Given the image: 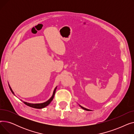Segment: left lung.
<instances>
[{"instance_id":"obj_1","label":"left lung","mask_w":134,"mask_h":134,"mask_svg":"<svg viewBox=\"0 0 134 134\" xmlns=\"http://www.w3.org/2000/svg\"><path fill=\"white\" fill-rule=\"evenodd\" d=\"M79 106L82 109H83V110H86V111H91V110H89V109H86V108H83V107H81L80 105H79Z\"/></svg>"}]
</instances>
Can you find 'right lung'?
Returning <instances> with one entry per match:
<instances>
[{"label": "right lung", "mask_w": 134, "mask_h": 134, "mask_svg": "<svg viewBox=\"0 0 134 134\" xmlns=\"http://www.w3.org/2000/svg\"><path fill=\"white\" fill-rule=\"evenodd\" d=\"M9 88L11 91V92L15 95V94H14V92L13 91H12V88H11L9 83ZM56 88H57V87H56L53 91V95L51 97V98L49 99V100H48L47 102H44V103H38V104H32V103H27V102H23V103L27 105V106H29L30 107H31V108H36V109H42V108H44L45 107H46L47 106H48V105L51 103V102L53 100V98H54V95H55V92H56Z\"/></svg>", "instance_id": "obj_1"}]
</instances>
